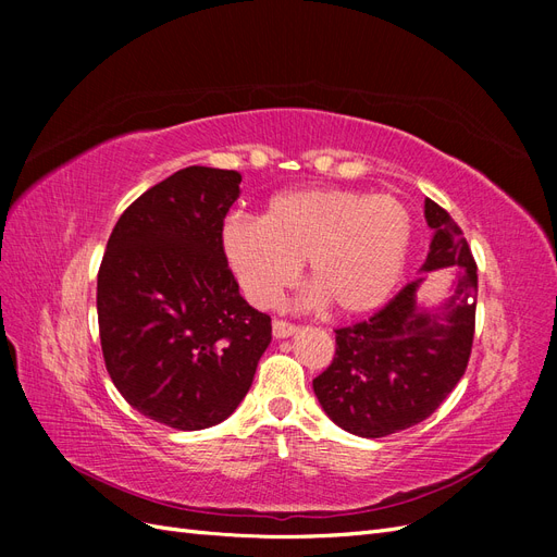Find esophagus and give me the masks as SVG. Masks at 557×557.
<instances>
[{
    "mask_svg": "<svg viewBox=\"0 0 557 557\" xmlns=\"http://www.w3.org/2000/svg\"><path fill=\"white\" fill-rule=\"evenodd\" d=\"M297 327L293 323H285V320H274V336L276 339H285V336H293Z\"/></svg>",
    "mask_w": 557,
    "mask_h": 557,
    "instance_id": "esophagus-1",
    "label": "esophagus"
}]
</instances>
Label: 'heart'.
<instances>
[{
  "label": "heart",
  "mask_w": 557,
  "mask_h": 557,
  "mask_svg": "<svg viewBox=\"0 0 557 557\" xmlns=\"http://www.w3.org/2000/svg\"><path fill=\"white\" fill-rule=\"evenodd\" d=\"M413 218L393 195L342 188L278 193L260 221L232 218L223 256L256 307H274L305 262L309 307L334 305L342 315L381 309L407 269Z\"/></svg>",
  "instance_id": "1"
}]
</instances>
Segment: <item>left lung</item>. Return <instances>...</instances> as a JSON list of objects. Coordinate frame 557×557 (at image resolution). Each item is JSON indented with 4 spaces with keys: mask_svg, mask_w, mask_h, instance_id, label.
<instances>
[{
    "mask_svg": "<svg viewBox=\"0 0 557 557\" xmlns=\"http://www.w3.org/2000/svg\"><path fill=\"white\" fill-rule=\"evenodd\" d=\"M432 242L420 276L369 320L336 330L332 364L313 379V393L332 423L379 440L423 423L462 379L476 318V262L462 230L425 199ZM456 267L454 293L428 308L417 290L424 274Z\"/></svg>",
    "mask_w": 557,
    "mask_h": 557,
    "instance_id": "8db88e82",
    "label": "left lung"
}]
</instances>
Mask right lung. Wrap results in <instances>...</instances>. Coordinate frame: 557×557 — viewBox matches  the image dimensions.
<instances>
[{"label": "right lung", "instance_id": "add662e5", "mask_svg": "<svg viewBox=\"0 0 557 557\" xmlns=\"http://www.w3.org/2000/svg\"><path fill=\"white\" fill-rule=\"evenodd\" d=\"M242 174L185 166L117 218L97 274L109 376L129 407L166 428L223 423L272 342V318L239 295L223 221Z\"/></svg>", "mask_w": 557, "mask_h": 557}]
</instances>
